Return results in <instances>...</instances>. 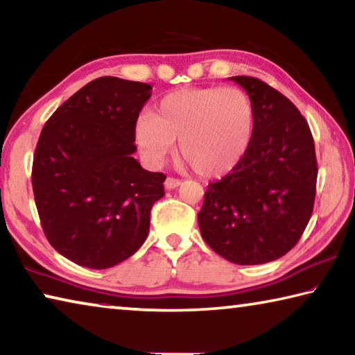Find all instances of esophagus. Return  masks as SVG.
<instances>
[{"mask_svg":"<svg viewBox=\"0 0 355 355\" xmlns=\"http://www.w3.org/2000/svg\"><path fill=\"white\" fill-rule=\"evenodd\" d=\"M180 184H182V180L173 178V177H167L166 182H164V188L166 189H175V188H178Z\"/></svg>","mask_w":355,"mask_h":355,"instance_id":"1","label":"esophagus"}]
</instances>
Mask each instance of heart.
I'll use <instances>...</instances> for the list:
<instances>
[{
	"instance_id": "b5f03b06",
	"label": "heart",
	"mask_w": 355,
	"mask_h": 355,
	"mask_svg": "<svg viewBox=\"0 0 355 355\" xmlns=\"http://www.w3.org/2000/svg\"><path fill=\"white\" fill-rule=\"evenodd\" d=\"M255 133V107L239 87H197L172 92L142 114L135 139L153 166L178 152L197 175L216 178L235 171Z\"/></svg>"
}]
</instances>
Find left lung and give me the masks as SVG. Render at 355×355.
Returning a JSON list of instances; mask_svg holds the SVG:
<instances>
[{
  "mask_svg": "<svg viewBox=\"0 0 355 355\" xmlns=\"http://www.w3.org/2000/svg\"><path fill=\"white\" fill-rule=\"evenodd\" d=\"M255 107V133L235 171L208 184L197 219L216 254L263 264L288 254L311 218L318 164L311 131L296 106L269 84L232 76Z\"/></svg>",
  "mask_w": 355,
  "mask_h": 355,
  "instance_id": "obj_1",
  "label": "left lung"
}]
</instances>
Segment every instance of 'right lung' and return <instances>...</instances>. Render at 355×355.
<instances>
[{
  "label": "right lung",
  "instance_id": "1",
  "mask_svg": "<svg viewBox=\"0 0 355 355\" xmlns=\"http://www.w3.org/2000/svg\"><path fill=\"white\" fill-rule=\"evenodd\" d=\"M152 86L116 76L86 84L42 128L33 191L44 233L62 257L106 269L148 235L150 209L166 175L133 158L135 127Z\"/></svg>",
  "mask_w": 355,
  "mask_h": 355
}]
</instances>
